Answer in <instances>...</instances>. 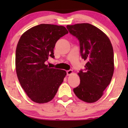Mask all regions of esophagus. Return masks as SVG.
Listing matches in <instances>:
<instances>
[{
  "label": "esophagus",
  "mask_w": 128,
  "mask_h": 128,
  "mask_svg": "<svg viewBox=\"0 0 128 128\" xmlns=\"http://www.w3.org/2000/svg\"><path fill=\"white\" fill-rule=\"evenodd\" d=\"M66 73H67V76H70L73 73L72 70H69L66 71Z\"/></svg>",
  "instance_id": "obj_1"
}]
</instances>
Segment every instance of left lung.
Instances as JSON below:
<instances>
[{"label":"left lung","instance_id":"left-lung-1","mask_svg":"<svg viewBox=\"0 0 128 128\" xmlns=\"http://www.w3.org/2000/svg\"><path fill=\"white\" fill-rule=\"evenodd\" d=\"M66 27L79 41L82 58L87 61L84 70L78 73L80 83L73 92L81 100L94 102L102 97L113 76L114 60L111 41L102 31L90 24Z\"/></svg>","mask_w":128,"mask_h":128}]
</instances>
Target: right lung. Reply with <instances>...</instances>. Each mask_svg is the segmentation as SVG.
Wrapping results in <instances>:
<instances>
[{
	"label": "right lung",
	"instance_id": "right-lung-1",
	"mask_svg": "<svg viewBox=\"0 0 128 128\" xmlns=\"http://www.w3.org/2000/svg\"><path fill=\"white\" fill-rule=\"evenodd\" d=\"M64 26L41 24L21 36L16 50V70L21 86L35 102L51 101L66 72L45 64L54 58V48L59 38L68 34Z\"/></svg>",
	"mask_w": 128,
	"mask_h": 128
}]
</instances>
